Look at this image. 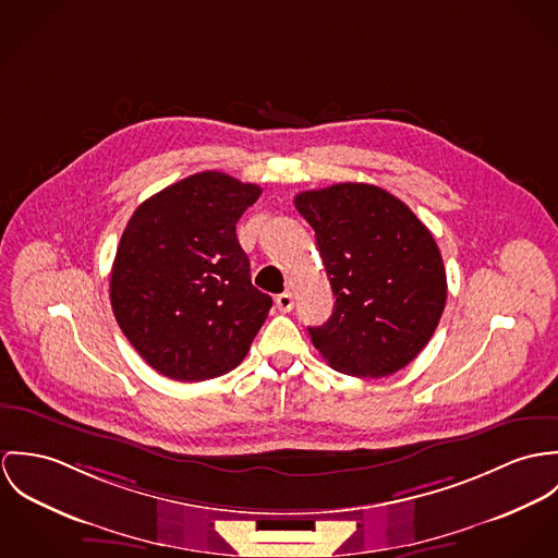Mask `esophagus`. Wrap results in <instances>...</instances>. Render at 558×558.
Listing matches in <instances>:
<instances>
[{
    "mask_svg": "<svg viewBox=\"0 0 558 558\" xmlns=\"http://www.w3.org/2000/svg\"><path fill=\"white\" fill-rule=\"evenodd\" d=\"M276 306L280 312H291L293 306H295V300H293V293H289V291H284V293H280V295H276Z\"/></svg>",
    "mask_w": 558,
    "mask_h": 558,
    "instance_id": "1",
    "label": "esophagus"
}]
</instances>
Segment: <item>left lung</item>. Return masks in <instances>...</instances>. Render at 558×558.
Instances as JSON below:
<instances>
[{
    "mask_svg": "<svg viewBox=\"0 0 558 558\" xmlns=\"http://www.w3.org/2000/svg\"><path fill=\"white\" fill-rule=\"evenodd\" d=\"M316 235L333 314L308 327L333 371L380 378L411 364L433 338L447 300L440 250L426 225L372 184H336L295 196Z\"/></svg>",
    "mask_w": 558,
    "mask_h": 558,
    "instance_id": "obj_1",
    "label": "left lung"
}]
</instances>
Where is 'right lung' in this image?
I'll list each match as a JSON object with an SVG mask.
<instances>
[{
  "label": "right lung",
  "mask_w": 558,
  "mask_h": 558,
  "mask_svg": "<svg viewBox=\"0 0 558 558\" xmlns=\"http://www.w3.org/2000/svg\"><path fill=\"white\" fill-rule=\"evenodd\" d=\"M260 187L203 171L143 201L111 269L113 314L154 371L184 383L238 368L271 298L252 287L235 225Z\"/></svg>",
  "instance_id": "1"
}]
</instances>
